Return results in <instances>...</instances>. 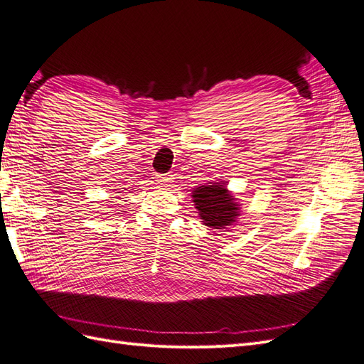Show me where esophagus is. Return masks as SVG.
<instances>
[{
  "label": "esophagus",
  "instance_id": "34e87169",
  "mask_svg": "<svg viewBox=\"0 0 364 364\" xmlns=\"http://www.w3.org/2000/svg\"><path fill=\"white\" fill-rule=\"evenodd\" d=\"M171 176L170 174H161V176H158V182H159V185H162V186H170V183H171Z\"/></svg>",
  "mask_w": 364,
  "mask_h": 364
}]
</instances>
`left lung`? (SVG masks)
<instances>
[{"label":"left lung","instance_id":"8db88e82","mask_svg":"<svg viewBox=\"0 0 364 364\" xmlns=\"http://www.w3.org/2000/svg\"><path fill=\"white\" fill-rule=\"evenodd\" d=\"M193 202L202 223L213 229H225L237 222L241 214V203L228 190L226 181L209 182L193 188Z\"/></svg>","mask_w":364,"mask_h":364}]
</instances>
